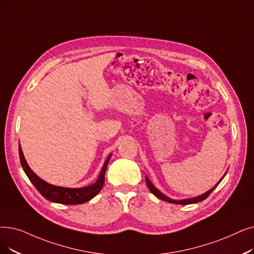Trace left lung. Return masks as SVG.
Returning <instances> with one entry per match:
<instances>
[{"label":"left lung","mask_w":254,"mask_h":254,"mask_svg":"<svg viewBox=\"0 0 254 254\" xmlns=\"http://www.w3.org/2000/svg\"><path fill=\"white\" fill-rule=\"evenodd\" d=\"M225 174H226V172H225ZM225 174H224V176H225ZM223 176V178H224ZM223 178L219 181V183L221 182L222 180H223ZM145 181H146V185H147V187H148V189H149V191L154 195V196H157L159 199H161V200H164V201H167V202H169V203H175V204H191V203H196V202H199V201H202V200H204L205 198H207L208 197V195L211 194L214 190H215V188L216 187L219 185V183L218 184H216L215 185V187H213V188L211 189V190H208L207 192H205L204 194H202V195H199V196H197V197H193V198H187V199H182V200H174V199H171V198H169V197H167L166 195H164L162 192H160L156 187H154L152 184H151V182L148 180V178L146 176L145 178Z\"/></svg>","instance_id":"left-lung-1"}]
</instances>
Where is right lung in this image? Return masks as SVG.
Here are the masks:
<instances>
[{
  "label": "right lung",
  "instance_id": "add662e5",
  "mask_svg": "<svg viewBox=\"0 0 254 254\" xmlns=\"http://www.w3.org/2000/svg\"><path fill=\"white\" fill-rule=\"evenodd\" d=\"M18 145H19L18 153H19L21 167H23L29 180L33 185H34V187L38 190V192L43 197L47 198L48 200L52 202H56V203H62V204H81L92 199V198L102 190L105 183V173L112 153L107 158L104 166L101 170V173L98 175V179L94 184L84 187V188H64V187L51 185L41 180L40 178H38V176L29 167V165L24 157L23 150H21L20 144Z\"/></svg>",
  "mask_w": 254,
  "mask_h": 254
}]
</instances>
